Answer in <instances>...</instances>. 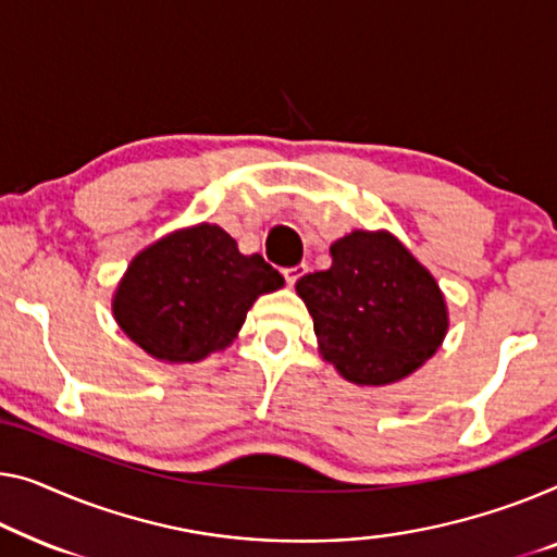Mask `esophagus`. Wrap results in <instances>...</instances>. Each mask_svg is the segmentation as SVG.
I'll return each instance as SVG.
<instances>
[{"label": "esophagus", "mask_w": 557, "mask_h": 557, "mask_svg": "<svg viewBox=\"0 0 557 557\" xmlns=\"http://www.w3.org/2000/svg\"><path fill=\"white\" fill-rule=\"evenodd\" d=\"M305 272H307V264L300 262V264H293V268L282 270V275H285V280L289 282V285H295V282L305 275Z\"/></svg>", "instance_id": "esophagus-1"}]
</instances>
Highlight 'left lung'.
Segmentation results:
<instances>
[{"instance_id":"1","label":"left lung","mask_w":557,"mask_h":557,"mask_svg":"<svg viewBox=\"0 0 557 557\" xmlns=\"http://www.w3.org/2000/svg\"><path fill=\"white\" fill-rule=\"evenodd\" d=\"M330 270L297 280L322 358L358 385H387L430 360L447 332L435 277L387 232L330 247Z\"/></svg>"}]
</instances>
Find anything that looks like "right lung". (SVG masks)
<instances>
[{"instance_id":"1","label":"right lung","mask_w":557,"mask_h":557,"mask_svg":"<svg viewBox=\"0 0 557 557\" xmlns=\"http://www.w3.org/2000/svg\"><path fill=\"white\" fill-rule=\"evenodd\" d=\"M282 275L260 255H243L218 225L172 232L139 252L114 295V318L145 352L197 362L232 343L262 293Z\"/></svg>"}]
</instances>
